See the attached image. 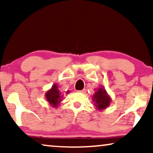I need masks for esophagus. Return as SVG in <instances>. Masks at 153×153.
I'll list each match as a JSON object with an SVG mask.
<instances>
[{"label":"esophagus","mask_w":153,"mask_h":153,"mask_svg":"<svg viewBox=\"0 0 153 153\" xmlns=\"http://www.w3.org/2000/svg\"><path fill=\"white\" fill-rule=\"evenodd\" d=\"M78 92H79V93H80L84 94V93H85V92H86V90L83 89V90H81V91H79Z\"/></svg>","instance_id":"esophagus-1"}]
</instances>
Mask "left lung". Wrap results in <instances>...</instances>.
<instances>
[{
  "instance_id": "obj_1",
  "label": "left lung",
  "mask_w": 153,
  "mask_h": 153,
  "mask_svg": "<svg viewBox=\"0 0 153 153\" xmlns=\"http://www.w3.org/2000/svg\"><path fill=\"white\" fill-rule=\"evenodd\" d=\"M92 100L94 102V106L99 111L105 109L111 102V98L108 95L103 85L95 89V93L93 94Z\"/></svg>"
}]
</instances>
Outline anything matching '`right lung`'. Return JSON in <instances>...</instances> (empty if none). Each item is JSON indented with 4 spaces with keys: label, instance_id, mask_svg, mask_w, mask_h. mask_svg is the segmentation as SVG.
<instances>
[{
    "label": "right lung",
    "instance_id": "obj_1",
    "mask_svg": "<svg viewBox=\"0 0 153 153\" xmlns=\"http://www.w3.org/2000/svg\"><path fill=\"white\" fill-rule=\"evenodd\" d=\"M70 93V91H68L66 92V94ZM45 98L51 106L53 108H57V106H58L60 102L62 101V99L63 98V94H62L61 92L59 91L58 85L56 83H54L52 85L51 88L46 92Z\"/></svg>",
    "mask_w": 153,
    "mask_h": 153
}]
</instances>
